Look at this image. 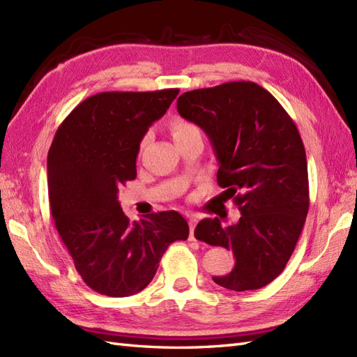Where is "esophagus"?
I'll list each match as a JSON object with an SVG mask.
<instances>
[{
    "mask_svg": "<svg viewBox=\"0 0 357 357\" xmlns=\"http://www.w3.org/2000/svg\"><path fill=\"white\" fill-rule=\"evenodd\" d=\"M197 218L194 215L189 216V230H190V234H189V241H197L195 236H194V230H195V225H197Z\"/></svg>",
    "mask_w": 357,
    "mask_h": 357,
    "instance_id": "1",
    "label": "esophagus"
}]
</instances>
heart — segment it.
I'll use <instances>...</instances> for the list:
<instances>
[{"mask_svg": "<svg viewBox=\"0 0 357 357\" xmlns=\"http://www.w3.org/2000/svg\"><path fill=\"white\" fill-rule=\"evenodd\" d=\"M171 133H172V137L174 141H177V139H183V137H188L190 135H202V132H199L198 126H195L194 123H190V121L188 119H183V118H176L172 119L171 123ZM146 144V136L142 139L141 144H139V149H144Z\"/></svg>", "mask_w": 357, "mask_h": 357, "instance_id": "heart-1", "label": "heart"}]
</instances>
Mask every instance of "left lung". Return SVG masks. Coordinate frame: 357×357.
<instances>
[{"mask_svg": "<svg viewBox=\"0 0 357 357\" xmlns=\"http://www.w3.org/2000/svg\"><path fill=\"white\" fill-rule=\"evenodd\" d=\"M177 110L204 130L236 224L206 218L195 238L231 250L236 264L213 282L231 291L260 289L279 277L297 245L309 211L306 151L292 118L262 86L229 82L180 95Z\"/></svg>", "mask_w": 357, "mask_h": 357, "instance_id": "8db88e82", "label": "left lung"}]
</instances>
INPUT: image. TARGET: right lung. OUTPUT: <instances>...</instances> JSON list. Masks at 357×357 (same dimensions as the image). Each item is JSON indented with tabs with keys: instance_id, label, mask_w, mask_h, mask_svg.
Masks as SVG:
<instances>
[{
	"instance_id": "add662e5",
	"label": "right lung",
	"mask_w": 357,
	"mask_h": 357,
	"mask_svg": "<svg viewBox=\"0 0 357 357\" xmlns=\"http://www.w3.org/2000/svg\"><path fill=\"white\" fill-rule=\"evenodd\" d=\"M178 89L101 92L86 98L57 128L48 151L51 215L75 269L95 292L127 297L149 286L174 241L189 225L176 211L130 221L118 188L136 178L146 130Z\"/></svg>"
}]
</instances>
